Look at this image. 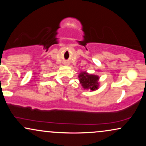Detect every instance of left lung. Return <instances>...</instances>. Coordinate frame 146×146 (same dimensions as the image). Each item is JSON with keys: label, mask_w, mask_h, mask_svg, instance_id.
<instances>
[{"label": "left lung", "mask_w": 146, "mask_h": 146, "mask_svg": "<svg viewBox=\"0 0 146 146\" xmlns=\"http://www.w3.org/2000/svg\"><path fill=\"white\" fill-rule=\"evenodd\" d=\"M80 82L84 89L95 90L99 86V76L95 75L89 74L86 71L81 72L78 75Z\"/></svg>", "instance_id": "obj_1"}]
</instances>
